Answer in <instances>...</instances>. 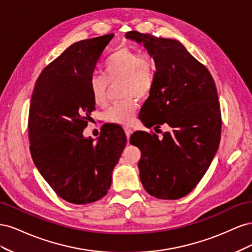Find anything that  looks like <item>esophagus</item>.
<instances>
[{"instance_id": "34e87169", "label": "esophagus", "mask_w": 252, "mask_h": 252, "mask_svg": "<svg viewBox=\"0 0 252 252\" xmlns=\"http://www.w3.org/2000/svg\"><path fill=\"white\" fill-rule=\"evenodd\" d=\"M131 132H132V131H131L130 128H128V127L125 128V133H126V136H127V140H129V138H130Z\"/></svg>"}]
</instances>
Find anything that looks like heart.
<instances>
[{
    "label": "heart",
    "instance_id": "1",
    "mask_svg": "<svg viewBox=\"0 0 252 252\" xmlns=\"http://www.w3.org/2000/svg\"><path fill=\"white\" fill-rule=\"evenodd\" d=\"M104 75L94 74L89 82L94 102L103 106L107 102L109 84H119L123 101L114 104L105 111L104 119L111 124L128 126L133 120L139 100L148 97L156 84V65L149 57L140 55L129 48H121L106 60Z\"/></svg>",
    "mask_w": 252,
    "mask_h": 252
}]
</instances>
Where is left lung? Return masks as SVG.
Wrapping results in <instances>:
<instances>
[{"instance_id": "1", "label": "left lung", "mask_w": 252, "mask_h": 252, "mask_svg": "<svg viewBox=\"0 0 252 252\" xmlns=\"http://www.w3.org/2000/svg\"><path fill=\"white\" fill-rule=\"evenodd\" d=\"M125 36L143 43L156 62L155 88L143 116L152 120L149 127H171L163 138L145 131L131 135L141 150L140 179L150 195L178 200L199 184L219 148L222 117L216 84L180 42L138 32Z\"/></svg>"}]
</instances>
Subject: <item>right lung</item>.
Segmentation results:
<instances>
[{
	"label": "right lung",
	"mask_w": 252,
	"mask_h": 252,
	"mask_svg": "<svg viewBox=\"0 0 252 252\" xmlns=\"http://www.w3.org/2000/svg\"><path fill=\"white\" fill-rule=\"evenodd\" d=\"M113 33L72 44L44 68L28 117L29 148L42 177L63 200L89 204L102 199L126 146L123 129L112 126L94 143L84 138L95 109L89 82Z\"/></svg>",
	"instance_id": "obj_1"
}]
</instances>
